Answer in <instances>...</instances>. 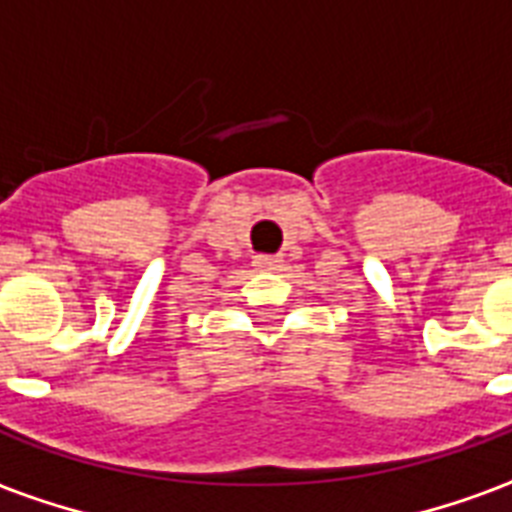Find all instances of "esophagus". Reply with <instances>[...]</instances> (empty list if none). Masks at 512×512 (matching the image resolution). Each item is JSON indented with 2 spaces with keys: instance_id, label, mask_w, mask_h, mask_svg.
Instances as JSON below:
<instances>
[{
  "instance_id": "1",
  "label": "esophagus",
  "mask_w": 512,
  "mask_h": 512,
  "mask_svg": "<svg viewBox=\"0 0 512 512\" xmlns=\"http://www.w3.org/2000/svg\"><path fill=\"white\" fill-rule=\"evenodd\" d=\"M281 260L279 255H257L255 257V268H260V271H279L281 268Z\"/></svg>"
}]
</instances>
